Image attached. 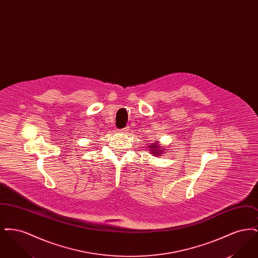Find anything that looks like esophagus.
Instances as JSON below:
<instances>
[{"label":"esophagus","mask_w":258,"mask_h":258,"mask_svg":"<svg viewBox=\"0 0 258 258\" xmlns=\"http://www.w3.org/2000/svg\"><path fill=\"white\" fill-rule=\"evenodd\" d=\"M128 131H130V127H128V126H126V127H124V128L122 130V132H123V133H127Z\"/></svg>","instance_id":"1"}]
</instances>
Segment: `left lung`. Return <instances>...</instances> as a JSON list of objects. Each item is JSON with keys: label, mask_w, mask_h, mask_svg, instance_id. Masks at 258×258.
Listing matches in <instances>:
<instances>
[{"label": "left lung", "mask_w": 258, "mask_h": 258, "mask_svg": "<svg viewBox=\"0 0 258 258\" xmlns=\"http://www.w3.org/2000/svg\"><path fill=\"white\" fill-rule=\"evenodd\" d=\"M148 148H150L149 150H150V154L152 155V156H155V157H160L161 156L163 153H164V151H166V149L163 147H160V144H159V142L158 141H156L155 143H152L151 145H149Z\"/></svg>", "instance_id": "8db88e82"}]
</instances>
